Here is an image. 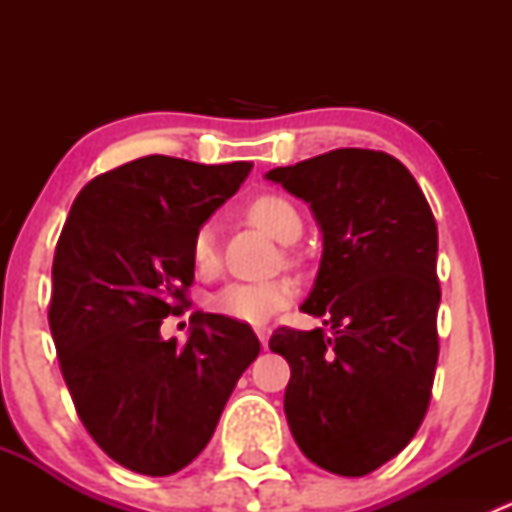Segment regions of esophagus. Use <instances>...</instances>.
Segmentation results:
<instances>
[{"label": "esophagus", "instance_id": "1", "mask_svg": "<svg viewBox=\"0 0 512 512\" xmlns=\"http://www.w3.org/2000/svg\"><path fill=\"white\" fill-rule=\"evenodd\" d=\"M255 332H257V337H260L262 347L267 349V342H270V327H255Z\"/></svg>", "mask_w": 512, "mask_h": 512}]
</instances>
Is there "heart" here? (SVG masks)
Returning <instances> with one entry per match:
<instances>
[{
  "label": "heart",
  "mask_w": 512,
  "mask_h": 512,
  "mask_svg": "<svg viewBox=\"0 0 512 512\" xmlns=\"http://www.w3.org/2000/svg\"><path fill=\"white\" fill-rule=\"evenodd\" d=\"M247 215L280 242L297 240L299 232H302V218H299L297 208L282 195H257L247 205ZM190 260H193L195 270L200 275H213L218 270V240H215V227L210 223H203L193 232ZM292 297L294 287L287 280L230 282L208 299V309L213 314H220V317L232 319V322L260 327L272 314L285 309L292 302Z\"/></svg>",
  "instance_id": "obj_1"
}]
</instances>
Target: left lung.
<instances>
[{
  "mask_svg": "<svg viewBox=\"0 0 512 512\" xmlns=\"http://www.w3.org/2000/svg\"><path fill=\"white\" fill-rule=\"evenodd\" d=\"M267 180L309 203L322 227L317 280L302 312L312 332L280 327L285 414L304 456L337 476H366L399 456L431 401L438 361V230L401 160L337 148Z\"/></svg>",
  "mask_w": 512,
  "mask_h": 512,
  "instance_id": "obj_1",
  "label": "left lung"
}]
</instances>
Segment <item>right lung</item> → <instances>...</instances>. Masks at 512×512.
<instances>
[{"label": "right lung", "mask_w": 512, "mask_h": 512, "mask_svg": "<svg viewBox=\"0 0 512 512\" xmlns=\"http://www.w3.org/2000/svg\"><path fill=\"white\" fill-rule=\"evenodd\" d=\"M252 163L146 156L76 195L51 267L49 327L76 414L106 456L170 476L208 446L242 371L260 354L250 324L190 314V337L160 324L190 307V240L237 193Z\"/></svg>", "instance_id": "obj_1"}]
</instances>
